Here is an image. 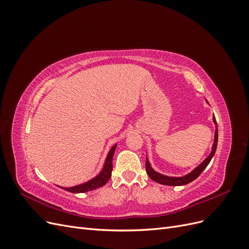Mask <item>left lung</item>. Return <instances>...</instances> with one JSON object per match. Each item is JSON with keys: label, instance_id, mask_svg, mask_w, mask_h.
I'll return each mask as SVG.
<instances>
[{"label": "left lung", "instance_id": "obj_1", "mask_svg": "<svg viewBox=\"0 0 249 249\" xmlns=\"http://www.w3.org/2000/svg\"><path fill=\"white\" fill-rule=\"evenodd\" d=\"M213 122L216 125V131H215V136H214V143H213V146H212V152L211 154L206 158L205 160H203L196 168H194L190 173H188V175L184 176V177H179V178H175V177H167V176H164L161 175V173L155 171L152 166H150V164L147 160L146 158V161H145V169H146V173L148 175V177L152 178L155 182L162 184V185H167V186H183L186 184H189L191 183L192 180H194L196 178L199 177L200 173L206 169V167L209 165L210 161L212 160L213 156L215 155L216 152V148H217V142H218V129H217V123H216V118L215 116H213Z\"/></svg>", "mask_w": 249, "mask_h": 249}]
</instances>
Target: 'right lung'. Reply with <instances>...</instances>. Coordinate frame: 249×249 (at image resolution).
<instances>
[{"label": "right lung", "mask_w": 249, "mask_h": 249, "mask_svg": "<svg viewBox=\"0 0 249 249\" xmlns=\"http://www.w3.org/2000/svg\"><path fill=\"white\" fill-rule=\"evenodd\" d=\"M116 145L117 144L113 145L111 147L110 152L106 158V161H105L104 167H103L102 171L99 173V176H96L95 178L88 180V182H86L84 184H80L78 186H73V187H70V188H64V187H60V188H62V189L69 191V192H71V193H84V192L97 189V188H101L104 185H106V183L111 178L112 168H113L112 160H113V155H114Z\"/></svg>", "instance_id": "1"}]
</instances>
